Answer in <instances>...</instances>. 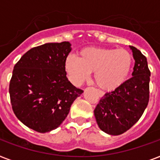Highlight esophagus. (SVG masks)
<instances>
[{"mask_svg":"<svg viewBox=\"0 0 160 160\" xmlns=\"http://www.w3.org/2000/svg\"><path fill=\"white\" fill-rule=\"evenodd\" d=\"M98 95H99L100 97H102L103 95H104V93L101 92V91H100V90H98Z\"/></svg>","mask_w":160,"mask_h":160,"instance_id":"34e87169","label":"esophagus"}]
</instances>
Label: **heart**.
<instances>
[{
    "label": "heart",
    "mask_w": 160,
    "mask_h": 160,
    "mask_svg": "<svg viewBox=\"0 0 160 160\" xmlns=\"http://www.w3.org/2000/svg\"><path fill=\"white\" fill-rule=\"evenodd\" d=\"M133 61V55L125 49L86 47L79 52V58L68 55L65 69L73 85H80L95 71L94 78L98 86L111 91L128 79Z\"/></svg>",
    "instance_id": "obj_1"
}]
</instances>
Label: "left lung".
<instances>
[{"label": "left lung", "mask_w": 160, "mask_h": 160, "mask_svg": "<svg viewBox=\"0 0 160 160\" xmlns=\"http://www.w3.org/2000/svg\"><path fill=\"white\" fill-rule=\"evenodd\" d=\"M134 59L132 77L114 91L106 93L94 110L100 129L110 135H119L136 123L149 99V77L146 57L129 46Z\"/></svg>", "instance_id": "8db88e82"}]
</instances>
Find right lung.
Masks as SVG:
<instances>
[{"instance_id":"obj_1","label":"right lung","mask_w":160,"mask_h":160,"mask_svg":"<svg viewBox=\"0 0 160 160\" xmlns=\"http://www.w3.org/2000/svg\"><path fill=\"white\" fill-rule=\"evenodd\" d=\"M71 44L46 43L28 51L14 66L9 93L12 109L26 126L46 133L62 124L83 90L68 80L65 60Z\"/></svg>"}]
</instances>
